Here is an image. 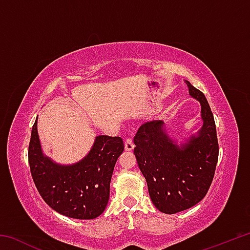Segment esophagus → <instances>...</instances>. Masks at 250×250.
<instances>
[{"instance_id": "obj_1", "label": "esophagus", "mask_w": 250, "mask_h": 250, "mask_svg": "<svg viewBox=\"0 0 250 250\" xmlns=\"http://www.w3.org/2000/svg\"><path fill=\"white\" fill-rule=\"evenodd\" d=\"M125 149L126 151H132L134 149V143L132 141V137H129L125 142Z\"/></svg>"}]
</instances>
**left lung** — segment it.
Returning <instances> with one entry per match:
<instances>
[{
    "instance_id": "1",
    "label": "left lung",
    "mask_w": 250,
    "mask_h": 250,
    "mask_svg": "<svg viewBox=\"0 0 250 250\" xmlns=\"http://www.w3.org/2000/svg\"><path fill=\"white\" fill-rule=\"evenodd\" d=\"M188 92L200 101L203 126L177 145L162 120L143 124L134 135V154L146 177L151 201L160 211L175 214L205 197L218 160L214 116L204 94L185 80Z\"/></svg>"
}]
</instances>
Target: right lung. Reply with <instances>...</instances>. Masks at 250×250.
Here are the masks:
<instances>
[{
  "label": "right lung",
  "mask_w": 250,
  "mask_h": 250,
  "mask_svg": "<svg viewBox=\"0 0 250 250\" xmlns=\"http://www.w3.org/2000/svg\"><path fill=\"white\" fill-rule=\"evenodd\" d=\"M124 150L120 137L98 135L83 160L62 166L42 151L36 119L28 146V163L37 191L47 205L67 217L92 219L103 214L108 204L113 168Z\"/></svg>",
  "instance_id": "add662e5"
}]
</instances>
